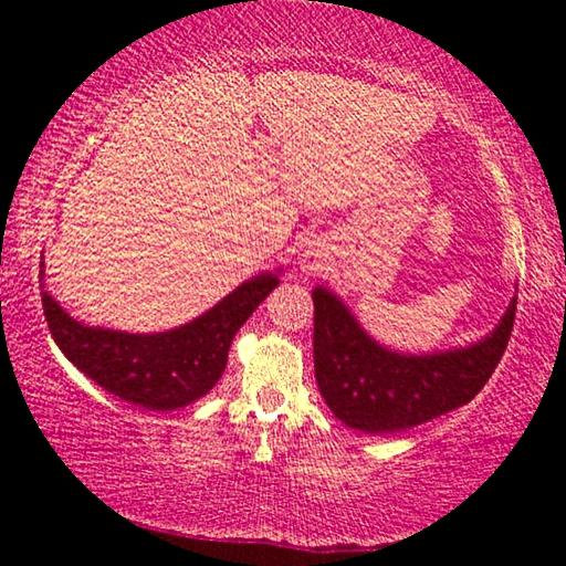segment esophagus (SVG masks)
Returning a JSON list of instances; mask_svg holds the SVG:
<instances>
[{"label": "esophagus", "mask_w": 566, "mask_h": 566, "mask_svg": "<svg viewBox=\"0 0 566 566\" xmlns=\"http://www.w3.org/2000/svg\"><path fill=\"white\" fill-rule=\"evenodd\" d=\"M310 270H314V266H310Z\"/></svg>", "instance_id": "esophagus-1"}]
</instances>
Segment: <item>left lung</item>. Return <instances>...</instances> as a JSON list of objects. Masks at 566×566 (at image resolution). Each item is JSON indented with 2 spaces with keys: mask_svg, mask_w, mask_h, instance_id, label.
Instances as JSON below:
<instances>
[{
  "mask_svg": "<svg viewBox=\"0 0 566 566\" xmlns=\"http://www.w3.org/2000/svg\"><path fill=\"white\" fill-rule=\"evenodd\" d=\"M314 300V375L332 415L367 434L405 432L472 401L512 337L516 300L490 337L444 354H397L369 339L332 292Z\"/></svg>",
  "mask_w": 566,
  "mask_h": 566,
  "instance_id": "obj_1",
  "label": "left lung"
}]
</instances>
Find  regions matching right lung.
<instances>
[{
    "instance_id": "obj_1",
    "label": "right lung",
    "mask_w": 566,
    "mask_h": 566,
    "mask_svg": "<svg viewBox=\"0 0 566 566\" xmlns=\"http://www.w3.org/2000/svg\"><path fill=\"white\" fill-rule=\"evenodd\" d=\"M276 284L274 274L254 276L199 319L161 334L84 327L50 292H42V306L54 342L76 369L114 397L167 411L191 405L217 385L237 329Z\"/></svg>"
}]
</instances>
